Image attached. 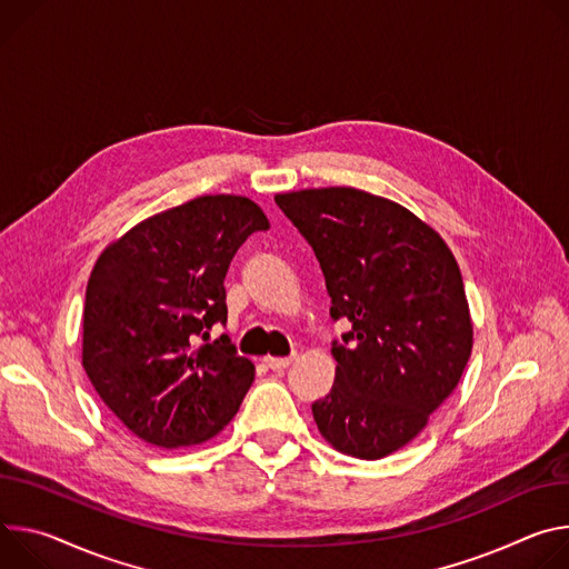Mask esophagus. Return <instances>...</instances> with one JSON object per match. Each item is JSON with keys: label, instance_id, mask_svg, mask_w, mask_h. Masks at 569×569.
Here are the masks:
<instances>
[{"label": "esophagus", "instance_id": "esophagus-1", "mask_svg": "<svg viewBox=\"0 0 569 569\" xmlns=\"http://www.w3.org/2000/svg\"><path fill=\"white\" fill-rule=\"evenodd\" d=\"M264 361H267V366H269L273 372H284V370L291 366L293 355H291V357H267Z\"/></svg>", "mask_w": 569, "mask_h": 569}]
</instances>
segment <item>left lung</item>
Here are the masks:
<instances>
[{
  "label": "left lung",
  "mask_w": 569,
  "mask_h": 569,
  "mask_svg": "<svg viewBox=\"0 0 569 569\" xmlns=\"http://www.w3.org/2000/svg\"><path fill=\"white\" fill-rule=\"evenodd\" d=\"M311 246L332 298L335 387L311 405L339 452L382 459L413 440L457 389L472 350L459 264L407 208L355 187L276 197Z\"/></svg>",
  "instance_id": "1"
}]
</instances>
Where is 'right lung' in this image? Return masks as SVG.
Listing matches in <instances>:
<instances>
[{
	"mask_svg": "<svg viewBox=\"0 0 569 569\" xmlns=\"http://www.w3.org/2000/svg\"><path fill=\"white\" fill-rule=\"evenodd\" d=\"M269 230L243 197H199L110 243L86 289L83 368L138 438L176 450L217 436L239 411L256 366L226 335V273L239 246Z\"/></svg>",
	"mask_w": 569,
	"mask_h": 569,
	"instance_id": "add662e5",
	"label": "right lung"
}]
</instances>
